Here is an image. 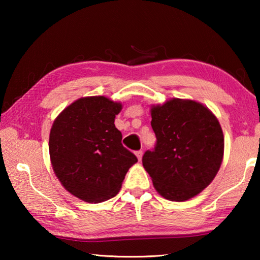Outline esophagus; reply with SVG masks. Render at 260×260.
<instances>
[{
	"label": "esophagus",
	"instance_id": "obj_1",
	"mask_svg": "<svg viewBox=\"0 0 260 260\" xmlns=\"http://www.w3.org/2000/svg\"><path fill=\"white\" fill-rule=\"evenodd\" d=\"M135 155H136V157H138V159L141 160V159H142V156H143V151L142 150H138V151L135 152Z\"/></svg>",
	"mask_w": 260,
	"mask_h": 260
}]
</instances>
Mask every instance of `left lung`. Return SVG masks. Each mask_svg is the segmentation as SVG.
Listing matches in <instances>:
<instances>
[{
	"mask_svg": "<svg viewBox=\"0 0 260 260\" xmlns=\"http://www.w3.org/2000/svg\"><path fill=\"white\" fill-rule=\"evenodd\" d=\"M156 134L143 167L166 200L183 202L212 182L223 157V134L214 114L191 100L172 99L151 108Z\"/></svg>",
	"mask_w": 260,
	"mask_h": 260,
	"instance_id": "8db88e82",
	"label": "left lung"
}]
</instances>
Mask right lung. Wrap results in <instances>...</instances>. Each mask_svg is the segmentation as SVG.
<instances>
[{"instance_id": "add662e5", "label": "right lung", "mask_w": 260, "mask_h": 260, "mask_svg": "<svg viewBox=\"0 0 260 260\" xmlns=\"http://www.w3.org/2000/svg\"><path fill=\"white\" fill-rule=\"evenodd\" d=\"M121 104L104 96L77 100L52 124L49 153L56 177L69 192L101 203L119 192L129 167L138 161L122 146L114 126Z\"/></svg>"}]
</instances>
